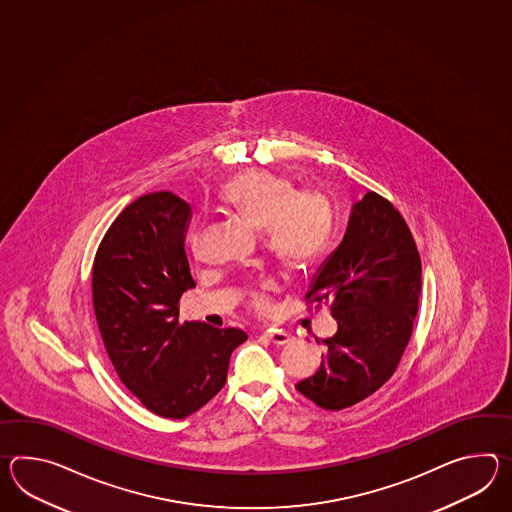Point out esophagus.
<instances>
[{
	"mask_svg": "<svg viewBox=\"0 0 512 512\" xmlns=\"http://www.w3.org/2000/svg\"><path fill=\"white\" fill-rule=\"evenodd\" d=\"M262 334H264L268 340L277 343V345H284V343H290V341L294 340V336H292L290 332L281 329L264 330Z\"/></svg>",
	"mask_w": 512,
	"mask_h": 512,
	"instance_id": "esophagus-1",
	"label": "esophagus"
}]
</instances>
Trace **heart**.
<instances>
[{
	"mask_svg": "<svg viewBox=\"0 0 512 512\" xmlns=\"http://www.w3.org/2000/svg\"><path fill=\"white\" fill-rule=\"evenodd\" d=\"M220 198L255 228L264 229L268 248L290 268H305L329 244V202L314 191H294L283 176L264 171L242 172L226 183ZM253 305L264 310L268 301L257 294Z\"/></svg>",
	"mask_w": 512,
	"mask_h": 512,
	"instance_id": "heart-1",
	"label": "heart"
}]
</instances>
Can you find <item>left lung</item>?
<instances>
[{"instance_id": "obj_1", "label": "left lung", "mask_w": 512, "mask_h": 512, "mask_svg": "<svg viewBox=\"0 0 512 512\" xmlns=\"http://www.w3.org/2000/svg\"><path fill=\"white\" fill-rule=\"evenodd\" d=\"M421 296V257L408 224L380 194L354 202L338 248L319 266L307 299L329 303L338 330L316 375L296 389L325 409L373 395L395 373Z\"/></svg>"}]
</instances>
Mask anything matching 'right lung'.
<instances>
[{
    "instance_id": "1",
    "label": "right lung",
    "mask_w": 512,
    "mask_h": 512,
    "mask_svg": "<svg viewBox=\"0 0 512 512\" xmlns=\"http://www.w3.org/2000/svg\"><path fill=\"white\" fill-rule=\"evenodd\" d=\"M191 205L171 191L139 196L106 231L91 273L93 308L117 375L145 408L185 419L226 384L229 358L248 334L180 321L196 286L185 229Z\"/></svg>"
}]
</instances>
